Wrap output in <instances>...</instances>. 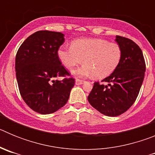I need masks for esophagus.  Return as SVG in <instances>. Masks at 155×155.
Masks as SVG:
<instances>
[{
  "mask_svg": "<svg viewBox=\"0 0 155 155\" xmlns=\"http://www.w3.org/2000/svg\"><path fill=\"white\" fill-rule=\"evenodd\" d=\"M84 81H81V80H79V79H77L76 81H75V84H77V85H81V84H82L83 83H84Z\"/></svg>",
  "mask_w": 155,
  "mask_h": 155,
  "instance_id": "obj_1",
  "label": "esophagus"
}]
</instances>
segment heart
<instances>
[{
    "instance_id": "b5f03b06",
    "label": "heart",
    "mask_w": 155,
    "mask_h": 155,
    "mask_svg": "<svg viewBox=\"0 0 155 155\" xmlns=\"http://www.w3.org/2000/svg\"><path fill=\"white\" fill-rule=\"evenodd\" d=\"M59 60L68 69L84 64L72 71L77 78L95 76L103 78L117 68L122 58V50L116 43L102 39H79L71 46H61L57 50Z\"/></svg>"
}]
</instances>
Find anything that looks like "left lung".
Returning <instances> with one entry per match:
<instances>
[{
  "instance_id": "obj_1",
  "label": "left lung",
  "mask_w": 155,
  "mask_h": 155,
  "mask_svg": "<svg viewBox=\"0 0 155 155\" xmlns=\"http://www.w3.org/2000/svg\"><path fill=\"white\" fill-rule=\"evenodd\" d=\"M116 42L122 50L120 64L109 77L94 82L87 96L92 107L108 116H117L125 113L134 103L143 84L146 71L140 48L125 37L116 35Z\"/></svg>"
}]
</instances>
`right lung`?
<instances>
[{
    "label": "right lung",
    "instance_id": "add662e5",
    "mask_svg": "<svg viewBox=\"0 0 155 155\" xmlns=\"http://www.w3.org/2000/svg\"><path fill=\"white\" fill-rule=\"evenodd\" d=\"M64 40L61 32L38 31L23 42L16 54L20 94L25 102L40 114H50L62 108L74 85L72 78L55 80L70 75L57 57V50Z\"/></svg>",
    "mask_w": 155,
    "mask_h": 155
}]
</instances>
